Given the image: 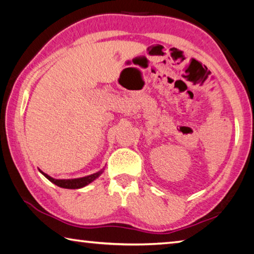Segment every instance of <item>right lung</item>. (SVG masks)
<instances>
[{
	"instance_id": "obj_1",
	"label": "right lung",
	"mask_w": 254,
	"mask_h": 254,
	"mask_svg": "<svg viewBox=\"0 0 254 254\" xmlns=\"http://www.w3.org/2000/svg\"><path fill=\"white\" fill-rule=\"evenodd\" d=\"M41 173H42V171H41ZM101 174H102V170L98 171V173H96V174L86 176V177H83V178H76V179H54V178H51L50 176H48L47 174L42 173V175H44L47 179H49L51 183H54L55 185H57V186L62 187V188H68V189H77V188L84 187V186H86V185L91 184L93 180H95Z\"/></svg>"
}]
</instances>
